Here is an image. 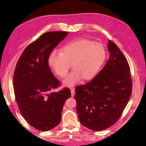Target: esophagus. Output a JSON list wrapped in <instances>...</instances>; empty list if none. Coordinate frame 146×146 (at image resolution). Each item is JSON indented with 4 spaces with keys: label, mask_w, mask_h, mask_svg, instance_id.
Listing matches in <instances>:
<instances>
[{
    "label": "esophagus",
    "mask_w": 146,
    "mask_h": 146,
    "mask_svg": "<svg viewBox=\"0 0 146 146\" xmlns=\"http://www.w3.org/2000/svg\"><path fill=\"white\" fill-rule=\"evenodd\" d=\"M74 94H75V90L74 89H71V95L72 97H73L74 96Z\"/></svg>",
    "instance_id": "esophagus-1"
}]
</instances>
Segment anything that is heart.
<instances>
[{
  "label": "heart",
  "instance_id": "heart-1",
  "mask_svg": "<svg viewBox=\"0 0 146 146\" xmlns=\"http://www.w3.org/2000/svg\"><path fill=\"white\" fill-rule=\"evenodd\" d=\"M61 52L52 51L48 63L59 77L65 78L71 67L74 70L64 80V85L72 86L82 78L93 79L98 74L106 58L104 45L86 38H76L66 44Z\"/></svg>",
  "mask_w": 146,
  "mask_h": 146
}]
</instances>
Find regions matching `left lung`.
<instances>
[{
    "mask_svg": "<svg viewBox=\"0 0 146 146\" xmlns=\"http://www.w3.org/2000/svg\"><path fill=\"white\" fill-rule=\"evenodd\" d=\"M110 58L95 77L75 88L74 98L80 123L99 131L119 119L132 92L128 61L118 46L109 40Z\"/></svg>",
    "mask_w": 146,
    "mask_h": 146,
    "instance_id": "obj_1",
    "label": "left lung"
}]
</instances>
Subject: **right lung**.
<instances>
[{"label":"right lung","mask_w":146,"mask_h":146,"mask_svg":"<svg viewBox=\"0 0 146 146\" xmlns=\"http://www.w3.org/2000/svg\"><path fill=\"white\" fill-rule=\"evenodd\" d=\"M68 33L43 34L27 46L15 67L13 88L18 108L28 123L40 131H48L59 124L63 105L71 96L67 88L52 92L60 82L48 63L50 53Z\"/></svg>","instance_id":"1"}]
</instances>
